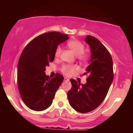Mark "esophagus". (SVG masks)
<instances>
[{
    "mask_svg": "<svg viewBox=\"0 0 133 133\" xmlns=\"http://www.w3.org/2000/svg\"><path fill=\"white\" fill-rule=\"evenodd\" d=\"M64 82H69V78H66V77H64Z\"/></svg>",
    "mask_w": 133,
    "mask_h": 133,
    "instance_id": "esophagus-1",
    "label": "esophagus"
}]
</instances>
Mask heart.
<instances>
[{"mask_svg": "<svg viewBox=\"0 0 133 133\" xmlns=\"http://www.w3.org/2000/svg\"><path fill=\"white\" fill-rule=\"evenodd\" d=\"M67 46L69 48L73 51L75 55L77 56V58L80 62L82 63H87L89 61L90 56L88 54L84 53V46L82 42L77 40H71L67 42ZM62 48L58 46L56 49L55 56L56 57H59L62 53ZM77 66L76 65L70 66L64 65L62 67L61 70L62 73L67 76L73 75L76 70H77Z\"/></svg>", "mask_w": 133, "mask_h": 133, "instance_id": "1", "label": "heart"}]
</instances>
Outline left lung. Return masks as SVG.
I'll use <instances>...</instances> for the list:
<instances>
[{"label": "left lung", "instance_id": "1", "mask_svg": "<svg viewBox=\"0 0 133 133\" xmlns=\"http://www.w3.org/2000/svg\"><path fill=\"white\" fill-rule=\"evenodd\" d=\"M85 42L91 51L90 64L84 75H88L85 84L71 79L72 87L67 92L71 107L82 113L91 111L101 104L106 97L114 78L111 56L99 40L87 35Z\"/></svg>", "mask_w": 133, "mask_h": 133}]
</instances>
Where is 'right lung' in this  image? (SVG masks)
<instances>
[{
  "label": "right lung",
  "mask_w": 133,
  "mask_h": 133,
  "mask_svg": "<svg viewBox=\"0 0 133 133\" xmlns=\"http://www.w3.org/2000/svg\"><path fill=\"white\" fill-rule=\"evenodd\" d=\"M69 39L68 35L50 31L38 36L27 44L17 64V84L20 95L27 106L40 111L51 105L64 77L56 73L50 78L44 71L53 62L58 45Z\"/></svg>",
  "instance_id": "add662e5"
}]
</instances>
